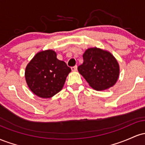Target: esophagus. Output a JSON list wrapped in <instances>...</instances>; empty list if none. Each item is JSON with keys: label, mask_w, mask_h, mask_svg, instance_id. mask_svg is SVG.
I'll list each match as a JSON object with an SVG mask.
<instances>
[{"label": "esophagus", "mask_w": 145, "mask_h": 145, "mask_svg": "<svg viewBox=\"0 0 145 145\" xmlns=\"http://www.w3.org/2000/svg\"><path fill=\"white\" fill-rule=\"evenodd\" d=\"M71 71H76V70H77V65L74 66V67H71Z\"/></svg>", "instance_id": "obj_1"}]
</instances>
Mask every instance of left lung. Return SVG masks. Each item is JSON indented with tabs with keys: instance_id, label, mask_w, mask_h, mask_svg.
Listing matches in <instances>:
<instances>
[{
	"instance_id": "left-lung-1",
	"label": "left lung",
	"mask_w": 145,
	"mask_h": 145,
	"mask_svg": "<svg viewBox=\"0 0 145 145\" xmlns=\"http://www.w3.org/2000/svg\"><path fill=\"white\" fill-rule=\"evenodd\" d=\"M83 63L78 69L93 89L103 91L115 84L119 65L109 52L97 48H88L83 54Z\"/></svg>"
}]
</instances>
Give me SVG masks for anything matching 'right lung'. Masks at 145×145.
Returning <instances> with one entry per match:
<instances>
[{
  "instance_id": "add662e5",
  "label": "right lung",
  "mask_w": 145,
  "mask_h": 145,
  "mask_svg": "<svg viewBox=\"0 0 145 145\" xmlns=\"http://www.w3.org/2000/svg\"><path fill=\"white\" fill-rule=\"evenodd\" d=\"M70 67L56 58L52 50L37 53L25 69V78L31 91L38 97L50 98L63 89Z\"/></svg>"
}]
</instances>
